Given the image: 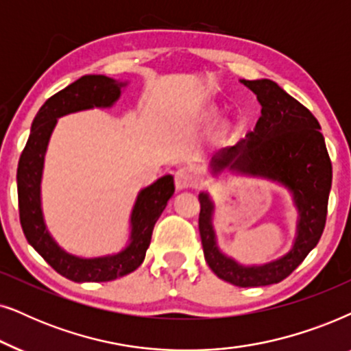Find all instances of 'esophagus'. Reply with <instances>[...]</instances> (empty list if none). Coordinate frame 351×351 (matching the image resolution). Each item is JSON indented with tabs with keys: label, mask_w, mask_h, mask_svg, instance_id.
Masks as SVG:
<instances>
[{
	"label": "esophagus",
	"mask_w": 351,
	"mask_h": 351,
	"mask_svg": "<svg viewBox=\"0 0 351 351\" xmlns=\"http://www.w3.org/2000/svg\"><path fill=\"white\" fill-rule=\"evenodd\" d=\"M200 175L195 167H183L175 173V184L178 189L194 188L199 184Z\"/></svg>",
	"instance_id": "esophagus-1"
}]
</instances>
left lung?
Returning <instances> with one entry per match:
<instances>
[{
	"label": "left lung",
	"mask_w": 351,
	"mask_h": 351,
	"mask_svg": "<svg viewBox=\"0 0 351 351\" xmlns=\"http://www.w3.org/2000/svg\"><path fill=\"white\" fill-rule=\"evenodd\" d=\"M261 104V117L254 132L212 158L213 173L231 170L278 181L291 191L300 213L292 250L263 266H242L219 252L212 226L213 204L200 193L199 232L210 269L223 281L239 287H260L286 279L321 239L328 217L332 184L324 136L315 115L271 80H241Z\"/></svg>",
	"instance_id": "left-lung-1"
}]
</instances>
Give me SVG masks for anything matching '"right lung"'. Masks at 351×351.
<instances>
[{"instance_id": "obj_1", "label": "right lung", "mask_w": 351, "mask_h": 351, "mask_svg": "<svg viewBox=\"0 0 351 351\" xmlns=\"http://www.w3.org/2000/svg\"><path fill=\"white\" fill-rule=\"evenodd\" d=\"M121 86L104 75H85L56 93L41 106L32 123L30 136L19 158V217L29 244L64 278L75 282H106L127 276L144 261L158 217L175 193L171 175L162 176L139 193L132 213L130 244L120 254L99 258H78L64 252L46 230L41 212L40 183L51 133L59 117L91 107H109L120 97Z\"/></svg>"}]
</instances>
